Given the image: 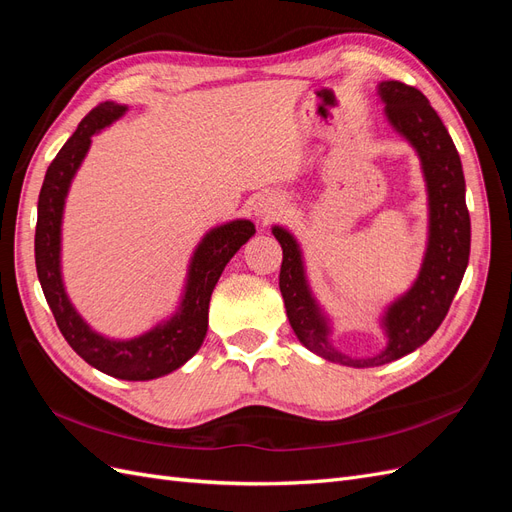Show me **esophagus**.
<instances>
[{"label": "esophagus", "mask_w": 512, "mask_h": 512, "mask_svg": "<svg viewBox=\"0 0 512 512\" xmlns=\"http://www.w3.org/2000/svg\"><path fill=\"white\" fill-rule=\"evenodd\" d=\"M282 211V198L275 196V194H262L256 198L254 203V215L262 222H269L273 220L277 213Z\"/></svg>", "instance_id": "obj_1"}]
</instances>
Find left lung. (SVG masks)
<instances>
[{
  "label": "left lung",
  "instance_id": "8db88e82",
  "mask_svg": "<svg viewBox=\"0 0 512 512\" xmlns=\"http://www.w3.org/2000/svg\"><path fill=\"white\" fill-rule=\"evenodd\" d=\"M378 96L386 104V119L421 158L429 198V239L423 267L412 288L386 307L382 327L389 342L380 354L352 359L331 344V324L309 290L299 243L286 228L273 226V235L284 252L280 290L294 335L322 359L348 367H378L423 346L446 318L470 258L466 179L451 134L416 87L382 81Z\"/></svg>",
  "mask_w": 512,
  "mask_h": 512
}]
</instances>
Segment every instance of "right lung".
I'll return each mask as SVG.
<instances>
[{"label":"right lung","instance_id":"right-lung-1","mask_svg":"<svg viewBox=\"0 0 512 512\" xmlns=\"http://www.w3.org/2000/svg\"><path fill=\"white\" fill-rule=\"evenodd\" d=\"M126 111L128 106L123 104H98L46 170L38 198L36 271L61 335L83 361L119 380H153L188 363L203 346L211 292L228 260L250 241L256 228L250 220H232L211 228L192 256L179 309L151 331L132 339H108L91 329L70 303L61 280V218L70 183L87 156L91 136L111 126Z\"/></svg>","mask_w":512,"mask_h":512}]
</instances>
